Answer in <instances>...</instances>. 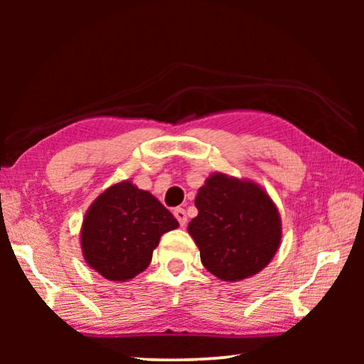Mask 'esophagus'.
<instances>
[{"label":"esophagus","instance_id":"obj_1","mask_svg":"<svg viewBox=\"0 0 364 364\" xmlns=\"http://www.w3.org/2000/svg\"><path fill=\"white\" fill-rule=\"evenodd\" d=\"M173 215H175V218L178 220V223H180V226H186L188 217H186V212H184V208H180V207L175 208Z\"/></svg>","mask_w":364,"mask_h":364}]
</instances>
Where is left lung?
Listing matches in <instances>:
<instances>
[{"instance_id": "obj_1", "label": "left lung", "mask_w": 364, "mask_h": 364, "mask_svg": "<svg viewBox=\"0 0 364 364\" xmlns=\"http://www.w3.org/2000/svg\"><path fill=\"white\" fill-rule=\"evenodd\" d=\"M188 232L200 262L223 281H242L267 267L279 249L282 225L267 191L252 180L212 173L199 188Z\"/></svg>"}]
</instances>
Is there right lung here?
Wrapping results in <instances>:
<instances>
[{"mask_svg": "<svg viewBox=\"0 0 364 364\" xmlns=\"http://www.w3.org/2000/svg\"><path fill=\"white\" fill-rule=\"evenodd\" d=\"M180 226L154 197L130 180L115 183L85 213L80 245L91 269L125 282L149 267L162 234Z\"/></svg>", "mask_w": 364, "mask_h": 364, "instance_id": "right-lung-1", "label": "right lung"}]
</instances>
